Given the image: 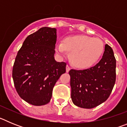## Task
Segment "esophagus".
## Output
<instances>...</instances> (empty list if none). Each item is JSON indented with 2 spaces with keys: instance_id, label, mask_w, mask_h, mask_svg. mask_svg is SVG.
<instances>
[{
  "instance_id": "obj_1",
  "label": "esophagus",
  "mask_w": 127,
  "mask_h": 127,
  "mask_svg": "<svg viewBox=\"0 0 127 127\" xmlns=\"http://www.w3.org/2000/svg\"><path fill=\"white\" fill-rule=\"evenodd\" d=\"M70 70V67L67 65L66 66V72H69Z\"/></svg>"
}]
</instances>
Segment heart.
Masks as SVG:
<instances>
[{
  "instance_id": "1",
  "label": "heart",
  "mask_w": 127,
  "mask_h": 127,
  "mask_svg": "<svg viewBox=\"0 0 127 127\" xmlns=\"http://www.w3.org/2000/svg\"><path fill=\"white\" fill-rule=\"evenodd\" d=\"M104 50L102 41L98 38L87 35H74L65 38L58 42L56 50L59 55L65 56L66 50L70 52V60L74 66L79 69H88L96 64Z\"/></svg>"
}]
</instances>
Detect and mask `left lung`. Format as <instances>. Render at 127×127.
Returning <instances> with one entry per match:
<instances>
[{
	"instance_id": "8db88e82",
	"label": "left lung",
	"mask_w": 127,
	"mask_h": 127,
	"mask_svg": "<svg viewBox=\"0 0 127 127\" xmlns=\"http://www.w3.org/2000/svg\"><path fill=\"white\" fill-rule=\"evenodd\" d=\"M116 59L113 49L105 45L102 58L94 67L85 70L71 69V98L76 106L92 109L109 97L116 81Z\"/></svg>"
}]
</instances>
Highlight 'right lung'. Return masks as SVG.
I'll return each mask as SVG.
<instances>
[{
  "instance_id": "1",
  "label": "right lung",
  "mask_w": 127,
  "mask_h": 127,
  "mask_svg": "<svg viewBox=\"0 0 127 127\" xmlns=\"http://www.w3.org/2000/svg\"><path fill=\"white\" fill-rule=\"evenodd\" d=\"M57 29L42 27L26 38L18 52L13 68L16 92L33 105L50 102L53 88L66 71L65 62L54 58Z\"/></svg>"
}]
</instances>
